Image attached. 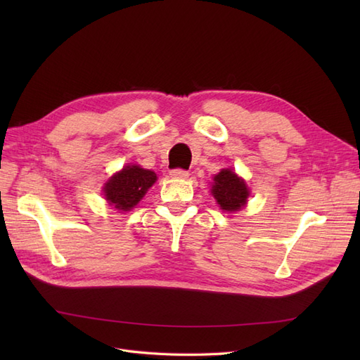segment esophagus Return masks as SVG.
I'll use <instances>...</instances> for the list:
<instances>
[{
    "mask_svg": "<svg viewBox=\"0 0 360 360\" xmlns=\"http://www.w3.org/2000/svg\"><path fill=\"white\" fill-rule=\"evenodd\" d=\"M169 176H171L172 179H181V180H184V179L189 177V172L184 171V169H172V171L169 172Z\"/></svg>",
    "mask_w": 360,
    "mask_h": 360,
    "instance_id": "esophagus-1",
    "label": "esophagus"
}]
</instances>
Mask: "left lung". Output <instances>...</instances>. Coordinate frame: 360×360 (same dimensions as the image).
Masks as SVG:
<instances>
[{
    "instance_id": "left-lung-1",
    "label": "left lung",
    "mask_w": 360,
    "mask_h": 360,
    "mask_svg": "<svg viewBox=\"0 0 360 360\" xmlns=\"http://www.w3.org/2000/svg\"><path fill=\"white\" fill-rule=\"evenodd\" d=\"M212 195L222 210L238 212L248 201L249 189L234 171L222 169L213 179Z\"/></svg>"
}]
</instances>
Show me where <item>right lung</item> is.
<instances>
[{"label": "right lung", "instance_id": "1", "mask_svg": "<svg viewBox=\"0 0 360 360\" xmlns=\"http://www.w3.org/2000/svg\"><path fill=\"white\" fill-rule=\"evenodd\" d=\"M158 177L153 171L144 169L139 165H126L105 183V200L114 209L129 212L144 198Z\"/></svg>", "mask_w": 360, "mask_h": 360}]
</instances>
